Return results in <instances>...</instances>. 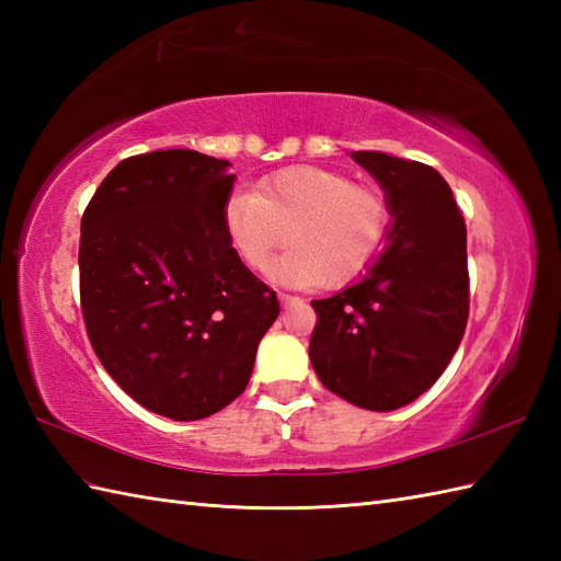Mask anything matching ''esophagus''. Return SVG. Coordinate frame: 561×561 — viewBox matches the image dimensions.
<instances>
[{
  "label": "esophagus",
  "mask_w": 561,
  "mask_h": 561,
  "mask_svg": "<svg viewBox=\"0 0 561 561\" xmlns=\"http://www.w3.org/2000/svg\"><path fill=\"white\" fill-rule=\"evenodd\" d=\"M277 299H279V304H282V308H289L291 304H296L299 299H296V296H291V294H277Z\"/></svg>",
  "instance_id": "34e87169"
}]
</instances>
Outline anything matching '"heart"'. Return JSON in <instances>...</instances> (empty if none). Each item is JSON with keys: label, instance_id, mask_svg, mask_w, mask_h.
Masks as SVG:
<instances>
[{"label": "heart", "instance_id": "obj_1", "mask_svg": "<svg viewBox=\"0 0 561 561\" xmlns=\"http://www.w3.org/2000/svg\"><path fill=\"white\" fill-rule=\"evenodd\" d=\"M231 245L245 265L262 270L277 255L274 274L301 284L337 289L371 265L388 241L390 205L374 185L347 175L291 165L262 181L257 193H236L224 209Z\"/></svg>", "mask_w": 561, "mask_h": 561}]
</instances>
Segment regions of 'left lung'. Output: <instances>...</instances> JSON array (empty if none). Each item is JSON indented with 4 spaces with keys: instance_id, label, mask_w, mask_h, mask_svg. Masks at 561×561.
Masks as SVG:
<instances>
[{
    "instance_id": "1",
    "label": "left lung",
    "mask_w": 561,
    "mask_h": 561,
    "mask_svg": "<svg viewBox=\"0 0 561 561\" xmlns=\"http://www.w3.org/2000/svg\"><path fill=\"white\" fill-rule=\"evenodd\" d=\"M352 159L386 190L388 248L352 287L311 301L308 356L328 390L364 410H398L432 388L470 313L468 229L436 169L380 151Z\"/></svg>"
}]
</instances>
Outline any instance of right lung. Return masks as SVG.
I'll return each mask as SVG.
<instances>
[{
  "instance_id": "add662e5",
  "label": "right lung",
  "mask_w": 561,
  "mask_h": 561,
  "mask_svg": "<svg viewBox=\"0 0 561 561\" xmlns=\"http://www.w3.org/2000/svg\"><path fill=\"white\" fill-rule=\"evenodd\" d=\"M231 163L149 151L103 178L81 217L79 296L93 352L141 408L175 422L245 390L279 301L224 224Z\"/></svg>"
}]
</instances>
